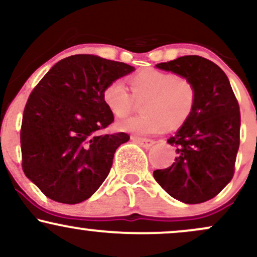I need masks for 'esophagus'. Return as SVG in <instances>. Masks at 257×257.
Here are the masks:
<instances>
[{
  "mask_svg": "<svg viewBox=\"0 0 257 257\" xmlns=\"http://www.w3.org/2000/svg\"><path fill=\"white\" fill-rule=\"evenodd\" d=\"M132 140L135 141V143L139 144L140 146L145 147V149H150V147L155 145L156 141L152 140V139H144V138H139V137H132Z\"/></svg>",
  "mask_w": 257,
  "mask_h": 257,
  "instance_id": "esophagus-1",
  "label": "esophagus"
}]
</instances>
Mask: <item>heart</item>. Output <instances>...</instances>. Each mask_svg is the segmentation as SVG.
<instances>
[{"label":"heart","mask_w":257,"mask_h":257,"mask_svg":"<svg viewBox=\"0 0 257 257\" xmlns=\"http://www.w3.org/2000/svg\"><path fill=\"white\" fill-rule=\"evenodd\" d=\"M129 85L132 93L120 81L111 82L102 91L106 107L119 118L128 116L137 101L145 100L144 114L119 120L117 125L123 132L151 135L166 132L169 125L178 129L196 108L197 87L187 76L147 67L133 75Z\"/></svg>","instance_id":"heart-1"}]
</instances>
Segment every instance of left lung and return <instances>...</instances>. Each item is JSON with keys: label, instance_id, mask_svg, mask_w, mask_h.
I'll return each instance as SVG.
<instances>
[{"label": "left lung", "instance_id": "8db88e82", "mask_svg": "<svg viewBox=\"0 0 257 257\" xmlns=\"http://www.w3.org/2000/svg\"><path fill=\"white\" fill-rule=\"evenodd\" d=\"M158 69L190 77L197 87L191 118L168 144L176 147L175 162L153 172L173 198L198 204L217 196L231 181L240 141V111L226 73L199 55L157 64Z\"/></svg>", "mask_w": 257, "mask_h": 257}]
</instances>
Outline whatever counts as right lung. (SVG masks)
Listing matches in <instances>:
<instances>
[{
  "instance_id": "obj_1",
  "label": "right lung",
  "mask_w": 257,
  "mask_h": 257,
  "mask_svg": "<svg viewBox=\"0 0 257 257\" xmlns=\"http://www.w3.org/2000/svg\"><path fill=\"white\" fill-rule=\"evenodd\" d=\"M134 70L95 55H71L31 91L20 129L22 167L48 198L81 203L107 178L117 147L131 137L102 133L114 120L102 91Z\"/></svg>"
}]
</instances>
